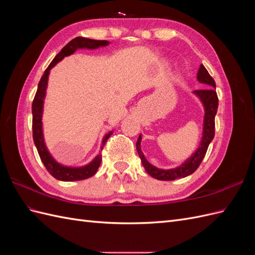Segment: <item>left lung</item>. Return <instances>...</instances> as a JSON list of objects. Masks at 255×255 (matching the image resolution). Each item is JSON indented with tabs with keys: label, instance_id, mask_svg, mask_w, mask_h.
I'll return each mask as SVG.
<instances>
[{
	"label": "left lung",
	"instance_id": "8db88e82",
	"mask_svg": "<svg viewBox=\"0 0 255 255\" xmlns=\"http://www.w3.org/2000/svg\"><path fill=\"white\" fill-rule=\"evenodd\" d=\"M197 80L199 81V83L206 85L205 89L192 91V94L201 101L204 109L203 132L201 141H200L197 150L183 164L171 169H160L153 166L146 160L141 151V135L138 137V140L136 142L138 155H139L141 159V163L145 169V171L152 177H154V179L160 181H173L194 173L200 166V164H201L202 159L205 156L208 145H210L213 140L215 135V116L217 114L218 109V97L217 94H216V84L214 79L207 72L203 65H200L197 74Z\"/></svg>",
	"mask_w": 255,
	"mask_h": 255
}]
</instances>
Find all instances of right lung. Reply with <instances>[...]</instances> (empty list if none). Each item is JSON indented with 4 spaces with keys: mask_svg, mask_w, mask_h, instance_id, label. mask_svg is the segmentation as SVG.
<instances>
[{
    "mask_svg": "<svg viewBox=\"0 0 255 255\" xmlns=\"http://www.w3.org/2000/svg\"><path fill=\"white\" fill-rule=\"evenodd\" d=\"M110 41L107 40H94V39H88V38L84 37H76L72 39L68 44L61 49V51L57 54V55L54 57L52 63L49 65V67L45 69L43 75L41 76L40 82L38 84V88L36 96L34 98L33 105H32V114H33V139L34 143L37 148L38 154H39L40 159L44 167L47 168V170L50 172V174L55 177L56 180L64 181V182H73V181H80L88 179V177L94 175L97 171L98 168L101 164V154H98V155L92 159L90 163L79 166V167H72V166H66L58 163V161L52 156L50 153L47 144L44 141L43 137V128H42V115H43V104H44V99L47 96V88H48V81H49V75L50 71L53 67H55L57 63L60 60H63L66 56H70L76 50L81 49H87V50H96L99 48H103L110 45ZM114 133V130H110L109 133L105 134L103 139H102V145L105 144L106 140L109 139V137Z\"/></svg>",
    "mask_w": 255,
    "mask_h": 255,
    "instance_id": "1",
    "label": "right lung"
}]
</instances>
